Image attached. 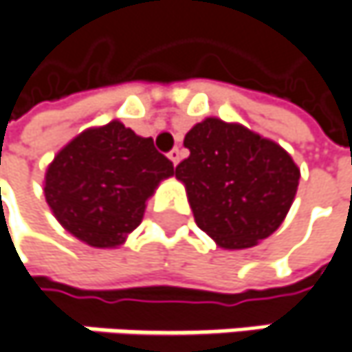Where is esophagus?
<instances>
[{"label":"esophagus","mask_w":352,"mask_h":352,"mask_svg":"<svg viewBox=\"0 0 352 352\" xmlns=\"http://www.w3.org/2000/svg\"><path fill=\"white\" fill-rule=\"evenodd\" d=\"M180 156H182V152H180L178 148H172V150L168 152V158L172 160V164H178V162H180Z\"/></svg>","instance_id":"obj_1"}]
</instances>
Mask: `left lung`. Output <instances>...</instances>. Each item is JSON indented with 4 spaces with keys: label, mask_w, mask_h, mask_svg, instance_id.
I'll return each instance as SVG.
<instances>
[{
    "label": "left lung",
    "mask_w": 352,
    "mask_h": 352,
    "mask_svg": "<svg viewBox=\"0 0 352 352\" xmlns=\"http://www.w3.org/2000/svg\"><path fill=\"white\" fill-rule=\"evenodd\" d=\"M188 158L176 166L200 230L222 248H250L285 220L300 172L274 142L239 124L208 118L184 138Z\"/></svg>",
    "instance_id": "left-lung-1"
}]
</instances>
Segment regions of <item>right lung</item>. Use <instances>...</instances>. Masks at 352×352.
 <instances>
[{"mask_svg": "<svg viewBox=\"0 0 352 352\" xmlns=\"http://www.w3.org/2000/svg\"><path fill=\"white\" fill-rule=\"evenodd\" d=\"M174 164L120 122L86 130L50 164L45 200L63 228L89 246L124 244Z\"/></svg>", "mask_w": 352, "mask_h": 352, "instance_id": "add662e5", "label": "right lung"}]
</instances>
